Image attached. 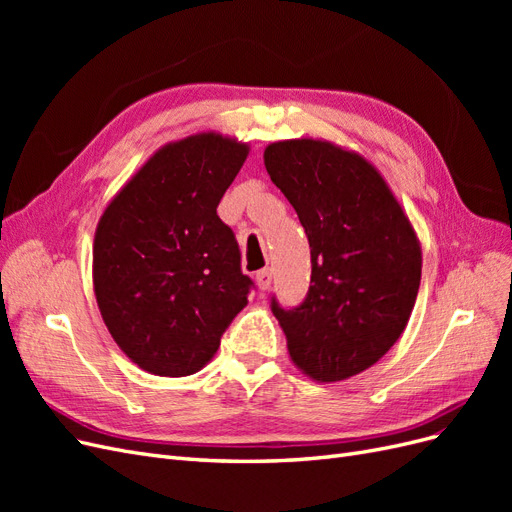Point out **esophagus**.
I'll return each mask as SVG.
<instances>
[{"label": "esophagus", "instance_id": "1", "mask_svg": "<svg viewBox=\"0 0 512 512\" xmlns=\"http://www.w3.org/2000/svg\"><path fill=\"white\" fill-rule=\"evenodd\" d=\"M256 284L260 290H269L273 284V271L271 269H262L256 273Z\"/></svg>", "mask_w": 512, "mask_h": 512}]
</instances>
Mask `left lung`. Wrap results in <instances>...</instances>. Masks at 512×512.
Segmentation results:
<instances>
[{
  "label": "left lung",
  "mask_w": 512,
  "mask_h": 512,
  "mask_svg": "<svg viewBox=\"0 0 512 512\" xmlns=\"http://www.w3.org/2000/svg\"><path fill=\"white\" fill-rule=\"evenodd\" d=\"M265 168L299 215L312 282L294 309L271 303L290 361L318 382L378 363L404 333L423 252L404 207L361 153L320 138L265 149Z\"/></svg>",
  "instance_id": "1"
}]
</instances>
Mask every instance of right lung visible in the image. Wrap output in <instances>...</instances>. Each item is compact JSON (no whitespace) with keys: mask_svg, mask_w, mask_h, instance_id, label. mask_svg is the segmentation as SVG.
<instances>
[{"mask_svg":"<svg viewBox=\"0 0 512 512\" xmlns=\"http://www.w3.org/2000/svg\"><path fill=\"white\" fill-rule=\"evenodd\" d=\"M250 145L220 132L166 143L100 215L94 292L132 363L153 376L203 369L247 305L252 280L218 205Z\"/></svg>","mask_w":512,"mask_h":512,"instance_id":"add662e5","label":"right lung"}]
</instances>
